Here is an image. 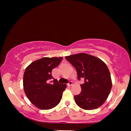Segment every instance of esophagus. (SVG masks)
Returning a JSON list of instances; mask_svg holds the SVG:
<instances>
[{"mask_svg": "<svg viewBox=\"0 0 131 131\" xmlns=\"http://www.w3.org/2000/svg\"><path fill=\"white\" fill-rule=\"evenodd\" d=\"M72 84H73V83L72 81H69L67 85H68V86H71V85H72Z\"/></svg>", "mask_w": 131, "mask_h": 131, "instance_id": "34e87169", "label": "esophagus"}]
</instances>
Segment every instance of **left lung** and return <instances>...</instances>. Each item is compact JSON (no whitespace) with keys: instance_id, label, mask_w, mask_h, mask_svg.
I'll return each mask as SVG.
<instances>
[{"instance_id":"1","label":"left lung","mask_w":131,"mask_h":131,"mask_svg":"<svg viewBox=\"0 0 131 131\" xmlns=\"http://www.w3.org/2000/svg\"><path fill=\"white\" fill-rule=\"evenodd\" d=\"M65 58L76 69L79 80H84V83L80 85V94L74 97L77 105L84 110L100 107L107 98L112 87L107 66L98 58L85 53Z\"/></svg>"}]
</instances>
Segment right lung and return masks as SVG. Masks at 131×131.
<instances>
[{
  "label": "right lung",
  "instance_id": "add662e5",
  "mask_svg": "<svg viewBox=\"0 0 131 131\" xmlns=\"http://www.w3.org/2000/svg\"><path fill=\"white\" fill-rule=\"evenodd\" d=\"M62 57H45L31 63L24 74L23 85L25 94L37 108L48 110L60 102L66 88L53 79L51 72L59 65Z\"/></svg>",
  "mask_w": 131,
  "mask_h": 131
}]
</instances>
